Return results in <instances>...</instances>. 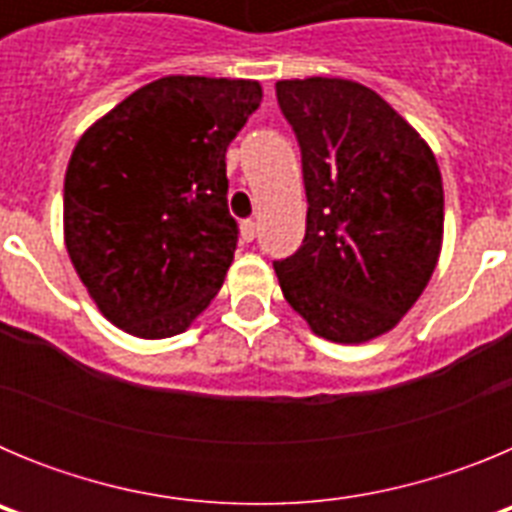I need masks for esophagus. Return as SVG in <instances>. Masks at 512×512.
Returning <instances> with one entry per match:
<instances>
[{
    "mask_svg": "<svg viewBox=\"0 0 512 512\" xmlns=\"http://www.w3.org/2000/svg\"><path fill=\"white\" fill-rule=\"evenodd\" d=\"M241 235H243V241L251 243L253 238H256V223H253V220H243V223H241Z\"/></svg>",
    "mask_w": 512,
    "mask_h": 512,
    "instance_id": "34e87169",
    "label": "esophagus"
}]
</instances>
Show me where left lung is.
I'll use <instances>...</instances> for the list:
<instances>
[{"label": "left lung", "instance_id": "obj_1", "mask_svg": "<svg viewBox=\"0 0 512 512\" xmlns=\"http://www.w3.org/2000/svg\"><path fill=\"white\" fill-rule=\"evenodd\" d=\"M302 153L307 228L274 261L284 300L318 336L361 343L395 328L436 269L443 184L425 140L346 79L277 81Z\"/></svg>", "mask_w": 512, "mask_h": 512}]
</instances>
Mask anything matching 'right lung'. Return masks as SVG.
Here are the masks:
<instances>
[{"label": "right lung", "mask_w": 512, "mask_h": 512, "mask_svg": "<svg viewBox=\"0 0 512 512\" xmlns=\"http://www.w3.org/2000/svg\"><path fill=\"white\" fill-rule=\"evenodd\" d=\"M259 104L256 81L164 76L81 135L63 182L66 248L117 328L176 336L223 287L238 246L225 151Z\"/></svg>", "instance_id": "obj_1"}]
</instances>
